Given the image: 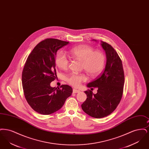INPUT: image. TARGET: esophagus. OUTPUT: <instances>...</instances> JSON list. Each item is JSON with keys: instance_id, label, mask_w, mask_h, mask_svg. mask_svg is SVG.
Segmentation results:
<instances>
[{"instance_id": "1", "label": "esophagus", "mask_w": 149, "mask_h": 149, "mask_svg": "<svg viewBox=\"0 0 149 149\" xmlns=\"http://www.w3.org/2000/svg\"><path fill=\"white\" fill-rule=\"evenodd\" d=\"M72 92H73V93H78L80 92V91L77 89H73Z\"/></svg>"}]
</instances>
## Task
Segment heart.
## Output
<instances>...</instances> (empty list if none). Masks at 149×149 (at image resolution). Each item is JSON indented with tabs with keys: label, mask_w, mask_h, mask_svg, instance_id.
Returning <instances> with one entry per match:
<instances>
[{
	"label": "heart",
	"mask_w": 149,
	"mask_h": 149,
	"mask_svg": "<svg viewBox=\"0 0 149 149\" xmlns=\"http://www.w3.org/2000/svg\"><path fill=\"white\" fill-rule=\"evenodd\" d=\"M69 54L74 58L81 61L82 69L92 77L98 76L105 66L104 54L99 50H94L92 47L89 45H83L74 47L69 50ZM55 63L57 66L63 70L68 69L69 65L68 58L61 52L57 54ZM65 79L70 85L77 87L83 81H86L87 78L84 74L72 72L66 75Z\"/></svg>",
	"instance_id": "obj_1"
}]
</instances>
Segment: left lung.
Segmentation results:
<instances>
[{"mask_svg":"<svg viewBox=\"0 0 149 149\" xmlns=\"http://www.w3.org/2000/svg\"><path fill=\"white\" fill-rule=\"evenodd\" d=\"M105 50L107 61L105 69L92 82L87 84L91 88L85 91L87 98L81 104L84 112L90 116L100 118L112 113L119 104L123 95L125 75L121 59L113 47L102 41ZM98 88L94 95L91 90Z\"/></svg>","mask_w":149,"mask_h":149,"instance_id":"8db88e82","label":"left lung"}]
</instances>
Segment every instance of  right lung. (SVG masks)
<instances>
[{
    "label": "right lung",
    "instance_id": "add662e5",
    "mask_svg": "<svg viewBox=\"0 0 149 149\" xmlns=\"http://www.w3.org/2000/svg\"><path fill=\"white\" fill-rule=\"evenodd\" d=\"M69 43L46 38L36 46L24 64L22 74L24 95L29 105L38 113L47 115L56 112L72 93L69 85L56 88L50 86L56 78L57 51Z\"/></svg>",
    "mask_w": 149,
    "mask_h": 149
}]
</instances>
